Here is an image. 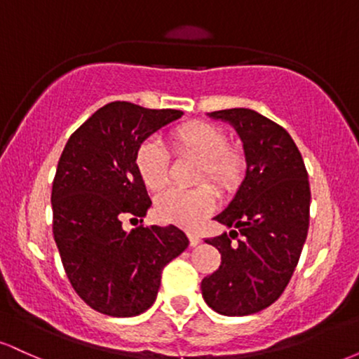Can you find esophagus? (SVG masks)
Segmentation results:
<instances>
[{
  "instance_id": "1",
  "label": "esophagus",
  "mask_w": 359,
  "mask_h": 359,
  "mask_svg": "<svg viewBox=\"0 0 359 359\" xmlns=\"http://www.w3.org/2000/svg\"><path fill=\"white\" fill-rule=\"evenodd\" d=\"M187 236H189V243H191V246H197L201 243V238H199V234H197V233L189 231Z\"/></svg>"
}]
</instances>
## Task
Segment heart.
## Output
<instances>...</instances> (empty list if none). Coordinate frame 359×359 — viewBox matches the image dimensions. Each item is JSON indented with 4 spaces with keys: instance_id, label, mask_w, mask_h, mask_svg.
I'll list each match as a JSON object with an SVG mask.
<instances>
[{
    "instance_id": "b5f03b06",
    "label": "heart",
    "mask_w": 359,
    "mask_h": 359,
    "mask_svg": "<svg viewBox=\"0 0 359 359\" xmlns=\"http://www.w3.org/2000/svg\"><path fill=\"white\" fill-rule=\"evenodd\" d=\"M170 148L175 155L199 158L194 182L209 180L221 192H231L241 182L245 172V155L238 147L228 145V133L221 126L208 121H191L170 133ZM135 168L148 191H160L168 180V156L155 140H147L135 154ZM216 208V194L211 185L182 191L167 189L156 197L155 212L165 222L192 228Z\"/></svg>"
}]
</instances>
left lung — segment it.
Segmentation results:
<instances>
[{
  "label": "left lung",
  "instance_id": "left-lung-1",
  "mask_svg": "<svg viewBox=\"0 0 359 359\" xmlns=\"http://www.w3.org/2000/svg\"><path fill=\"white\" fill-rule=\"evenodd\" d=\"M209 116L228 121L240 135L246 175L228 208L214 217L234 229L205 240L219 250L221 265L201 290L219 314L248 316L271 306L297 266L309 229V175L294 140L271 119L246 108Z\"/></svg>",
  "mask_w": 359,
  "mask_h": 359
}]
</instances>
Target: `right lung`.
<instances>
[{"instance_id": "1", "label": "right lung", "mask_w": 359, "mask_h": 359, "mask_svg": "<svg viewBox=\"0 0 359 359\" xmlns=\"http://www.w3.org/2000/svg\"><path fill=\"white\" fill-rule=\"evenodd\" d=\"M126 101L102 106L71 135L52 185L53 240L76 294L113 317L145 312L155 302L162 270L189 246L174 224L125 231L151 205L135 168L145 140L182 116Z\"/></svg>"}]
</instances>
